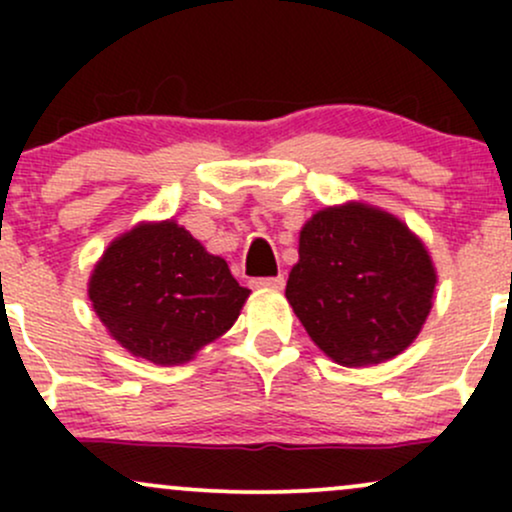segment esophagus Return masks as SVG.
I'll use <instances>...</instances> for the list:
<instances>
[{"instance_id": "obj_1", "label": "esophagus", "mask_w": 512, "mask_h": 512, "mask_svg": "<svg viewBox=\"0 0 512 512\" xmlns=\"http://www.w3.org/2000/svg\"><path fill=\"white\" fill-rule=\"evenodd\" d=\"M255 289H284L286 279L284 274H276V276H262V279H252L250 281Z\"/></svg>"}]
</instances>
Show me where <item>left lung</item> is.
I'll list each match as a JSON object with an SVG mask.
<instances>
[{
	"label": "left lung",
	"instance_id": "obj_1",
	"mask_svg": "<svg viewBox=\"0 0 512 512\" xmlns=\"http://www.w3.org/2000/svg\"><path fill=\"white\" fill-rule=\"evenodd\" d=\"M436 269L397 216L361 202L313 214L286 298L310 339L342 366L402 354L433 308Z\"/></svg>",
	"mask_w": 512,
	"mask_h": 512
}]
</instances>
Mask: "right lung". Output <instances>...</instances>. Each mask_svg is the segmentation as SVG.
<instances>
[{
	"label": "right lung",
	"instance_id": "obj_1",
	"mask_svg": "<svg viewBox=\"0 0 512 512\" xmlns=\"http://www.w3.org/2000/svg\"><path fill=\"white\" fill-rule=\"evenodd\" d=\"M250 291L175 221L139 223L108 245L88 298L132 356L156 366L190 361L238 320Z\"/></svg>",
	"mask_w": 512,
	"mask_h": 512
}]
</instances>
